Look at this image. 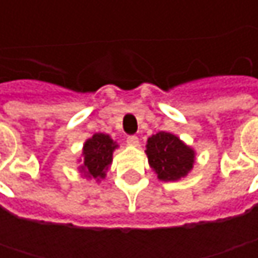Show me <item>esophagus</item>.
I'll return each mask as SVG.
<instances>
[{
    "mask_svg": "<svg viewBox=\"0 0 258 258\" xmlns=\"http://www.w3.org/2000/svg\"><path fill=\"white\" fill-rule=\"evenodd\" d=\"M126 142H127V145H131V146H138L139 145V138L136 135H131V136H127Z\"/></svg>",
    "mask_w": 258,
    "mask_h": 258,
    "instance_id": "obj_1",
    "label": "esophagus"
}]
</instances>
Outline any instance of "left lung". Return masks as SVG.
Returning <instances> with one entry per match:
<instances>
[{
	"instance_id": "1",
	"label": "left lung",
	"mask_w": 258,
	"mask_h": 258,
	"mask_svg": "<svg viewBox=\"0 0 258 258\" xmlns=\"http://www.w3.org/2000/svg\"><path fill=\"white\" fill-rule=\"evenodd\" d=\"M146 156L161 181H178L192 169L195 151L175 135L158 132L148 139Z\"/></svg>"
}]
</instances>
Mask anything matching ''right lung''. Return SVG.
<instances>
[{"instance_id": "obj_1", "label": "right lung", "mask_w": 258, "mask_h": 258, "mask_svg": "<svg viewBox=\"0 0 258 258\" xmlns=\"http://www.w3.org/2000/svg\"><path fill=\"white\" fill-rule=\"evenodd\" d=\"M116 148L117 144L113 142V139L109 135L94 134L83 145V159L80 165V172L96 181L103 179L106 176V171L112 164L113 151Z\"/></svg>"}]
</instances>
